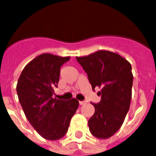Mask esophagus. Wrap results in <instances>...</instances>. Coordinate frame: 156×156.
<instances>
[{"mask_svg": "<svg viewBox=\"0 0 156 156\" xmlns=\"http://www.w3.org/2000/svg\"><path fill=\"white\" fill-rule=\"evenodd\" d=\"M85 101H79V104L80 105H84V104H85Z\"/></svg>", "mask_w": 156, "mask_h": 156, "instance_id": "esophagus-1", "label": "esophagus"}]
</instances>
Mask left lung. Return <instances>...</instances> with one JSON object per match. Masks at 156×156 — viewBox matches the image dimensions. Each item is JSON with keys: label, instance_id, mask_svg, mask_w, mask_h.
I'll list each match as a JSON object with an SVG mask.
<instances>
[{"label": "left lung", "instance_id": "obj_1", "mask_svg": "<svg viewBox=\"0 0 156 156\" xmlns=\"http://www.w3.org/2000/svg\"><path fill=\"white\" fill-rule=\"evenodd\" d=\"M88 74L92 89L101 88L98 104L91 103L94 113L88 120L91 133L108 139L122 126L130 107L133 75L131 64L115 52L100 50L88 56L76 57Z\"/></svg>", "mask_w": 156, "mask_h": 156}]
</instances>
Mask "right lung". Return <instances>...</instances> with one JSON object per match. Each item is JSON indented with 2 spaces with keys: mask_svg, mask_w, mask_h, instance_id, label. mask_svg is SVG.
<instances>
[{
  "mask_svg": "<svg viewBox=\"0 0 156 156\" xmlns=\"http://www.w3.org/2000/svg\"><path fill=\"white\" fill-rule=\"evenodd\" d=\"M70 57L41 54L23 69L17 81V93L26 118L33 128L48 140L62 138L68 132L79 102L53 98L58 87L60 68Z\"/></svg>",
  "mask_w": 156,
  "mask_h": 156,
  "instance_id": "add662e5",
  "label": "right lung"
}]
</instances>
